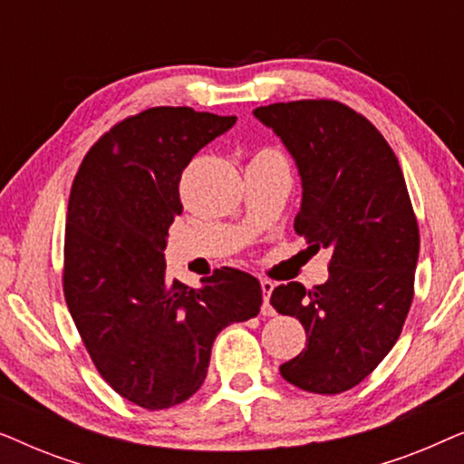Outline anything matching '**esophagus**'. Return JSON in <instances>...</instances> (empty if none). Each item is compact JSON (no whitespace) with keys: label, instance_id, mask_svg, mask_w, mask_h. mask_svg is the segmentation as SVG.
<instances>
[{"label":"esophagus","instance_id":"34e87169","mask_svg":"<svg viewBox=\"0 0 464 464\" xmlns=\"http://www.w3.org/2000/svg\"><path fill=\"white\" fill-rule=\"evenodd\" d=\"M275 291V283L272 281H262V294H264V304H262V314L264 316H272L275 314V308L270 306V295Z\"/></svg>","mask_w":464,"mask_h":464}]
</instances>
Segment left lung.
Instances as JSON below:
<instances>
[{"label": "left lung", "mask_w": 464, "mask_h": 464, "mask_svg": "<svg viewBox=\"0 0 464 464\" xmlns=\"http://www.w3.org/2000/svg\"><path fill=\"white\" fill-rule=\"evenodd\" d=\"M253 116L295 160V232L313 253L332 256L323 285L272 291L276 313L295 316L308 338L281 376L297 389L338 395L389 354L414 297L420 237L401 167L376 126L338 101L275 103Z\"/></svg>", "instance_id": "8db88e82"}]
</instances>
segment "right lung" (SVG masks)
Segmentation results:
<instances>
[{
  "instance_id": "add662e5",
  "label": "right lung",
  "mask_w": 464,
  "mask_h": 464,
  "mask_svg": "<svg viewBox=\"0 0 464 464\" xmlns=\"http://www.w3.org/2000/svg\"><path fill=\"white\" fill-rule=\"evenodd\" d=\"M237 116L151 107L105 132L75 175L67 207V308L92 363L145 410L186 401L207 378L221 329L262 306L256 276L215 270L192 289L167 278L169 227L183 211L189 160Z\"/></svg>"
}]
</instances>
